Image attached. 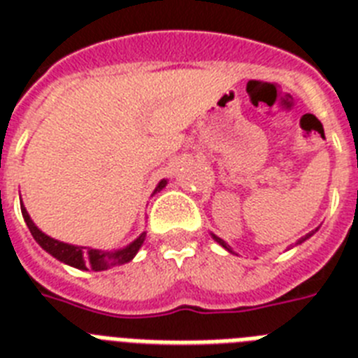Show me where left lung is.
I'll list each match as a JSON object with an SVG mask.
<instances>
[{"label":"left lung","mask_w":358,"mask_h":358,"mask_svg":"<svg viewBox=\"0 0 358 358\" xmlns=\"http://www.w3.org/2000/svg\"><path fill=\"white\" fill-rule=\"evenodd\" d=\"M317 230H318V229H317ZM317 230H313V232H309V234H306V236H303V238H300V239H298V241H296V245L303 243V241H306V239H309V238H311V236L315 234V232H317ZM210 236H212V239H214V241H217V243H220L221 247H223V249H225V250H229V252H232V254H236L234 250L230 249V245H227L225 241H223V239H221V238H217V236H215V234H210ZM289 249H292V247H289Z\"/></svg>","instance_id":"8db88e82"}]
</instances>
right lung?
<instances>
[{
	"label": "right lung",
	"instance_id": "right-lung-1",
	"mask_svg": "<svg viewBox=\"0 0 358 358\" xmlns=\"http://www.w3.org/2000/svg\"><path fill=\"white\" fill-rule=\"evenodd\" d=\"M166 185H168L166 179H161L159 185L155 186L153 194L161 192ZM22 214L27 227H29V230H31L32 238L36 239V243L40 245L41 249L51 254L52 258H56L58 262H62V264L71 265V267L80 268V271H90V268H93V271H108V268L117 267V265L128 264V262H131V259L137 256L138 249L143 247L144 239H146V232H143L137 239H133L131 243L117 250H100V249H91V247H78V245L58 241V239L47 236L45 232H41V230L34 225V221L31 220V215H29L27 208L23 206V203H22Z\"/></svg>",
	"mask_w": 358,
	"mask_h": 358
}]
</instances>
